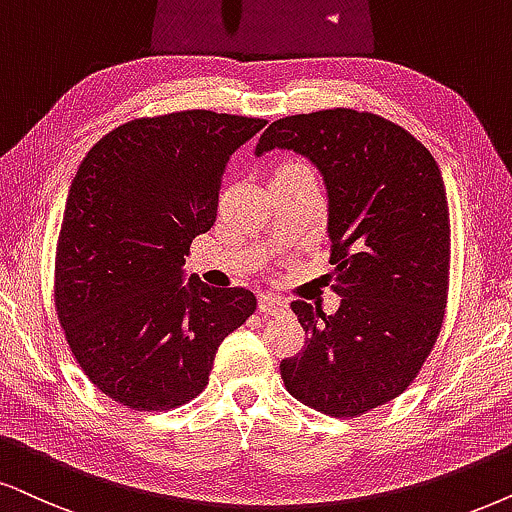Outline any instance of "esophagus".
Returning <instances> with one entry per match:
<instances>
[{
  "instance_id": "1",
  "label": "esophagus",
  "mask_w": 512,
  "mask_h": 512,
  "mask_svg": "<svg viewBox=\"0 0 512 512\" xmlns=\"http://www.w3.org/2000/svg\"><path fill=\"white\" fill-rule=\"evenodd\" d=\"M286 309V300L278 295H262L260 297V312L267 316H276Z\"/></svg>"
}]
</instances>
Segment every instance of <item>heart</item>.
<instances>
[{
  "mask_svg": "<svg viewBox=\"0 0 512 512\" xmlns=\"http://www.w3.org/2000/svg\"><path fill=\"white\" fill-rule=\"evenodd\" d=\"M278 170H309V167L302 165V163H286V165L278 167Z\"/></svg>",
  "mask_w": 512,
  "mask_h": 512,
  "instance_id": "b5f03b06",
  "label": "heart"
}]
</instances>
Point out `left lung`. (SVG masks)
<instances>
[{
    "label": "left lung",
    "mask_w": 512,
    "mask_h": 512,
    "mask_svg": "<svg viewBox=\"0 0 512 512\" xmlns=\"http://www.w3.org/2000/svg\"><path fill=\"white\" fill-rule=\"evenodd\" d=\"M290 148L319 167L328 189L326 274L335 314L290 307L307 333L281 361L286 390L309 409L357 418L413 383L442 331L451 226L442 174L404 127L352 108L271 122L255 153Z\"/></svg>",
    "instance_id": "8db88e82"
}]
</instances>
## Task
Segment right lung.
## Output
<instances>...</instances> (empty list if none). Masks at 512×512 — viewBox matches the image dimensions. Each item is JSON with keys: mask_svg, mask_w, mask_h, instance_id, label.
Instances as JSON below:
<instances>
[{"mask_svg": "<svg viewBox=\"0 0 512 512\" xmlns=\"http://www.w3.org/2000/svg\"><path fill=\"white\" fill-rule=\"evenodd\" d=\"M267 125L177 111L115 127L70 184L54 264V304L96 390L134 411L198 397L226 335L255 314L248 288L191 276V241L217 219L229 158Z\"/></svg>", "mask_w": 512, "mask_h": 512, "instance_id": "add662e5", "label": "right lung"}]
</instances>
